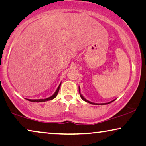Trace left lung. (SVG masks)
Instances as JSON below:
<instances>
[{
    "label": "left lung",
    "instance_id": "left-lung-1",
    "mask_svg": "<svg viewBox=\"0 0 146 146\" xmlns=\"http://www.w3.org/2000/svg\"><path fill=\"white\" fill-rule=\"evenodd\" d=\"M79 92H80V97H81V98H82V99H83L84 101H86V102H88V103H91V104H93V105H107V104H109V103H112V102H113V101H114L115 100V99H114V100L110 101V102L105 103H101V104H99V103H95L91 102V101H88V100H87V99H86L84 98V97L83 96H82V95L81 94V93H80V87H79Z\"/></svg>",
    "mask_w": 146,
    "mask_h": 146
}]
</instances>
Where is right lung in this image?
Masks as SVG:
<instances>
[{
    "label": "right lung",
    "instance_id": "1",
    "mask_svg": "<svg viewBox=\"0 0 146 146\" xmlns=\"http://www.w3.org/2000/svg\"><path fill=\"white\" fill-rule=\"evenodd\" d=\"M60 85H61V83L60 84V85L58 86V88L56 89V92L54 93V94L52 95V96L49 97V98H47L46 99H26L27 100H28L29 101H31V102H44V101H49V100H51V99H53L54 98H55L56 96H57L58 93V91H59V89H60Z\"/></svg>",
    "mask_w": 146,
    "mask_h": 146
}]
</instances>
